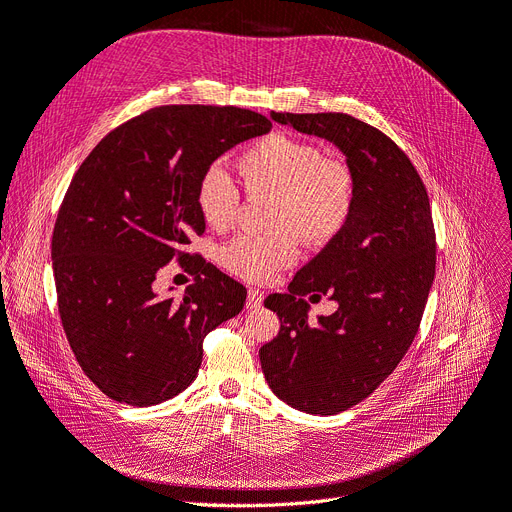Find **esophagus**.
<instances>
[{
  "label": "esophagus",
  "instance_id": "esophagus-1",
  "mask_svg": "<svg viewBox=\"0 0 512 512\" xmlns=\"http://www.w3.org/2000/svg\"><path fill=\"white\" fill-rule=\"evenodd\" d=\"M263 305V293L257 291V288H249V297H247V309H257Z\"/></svg>",
  "mask_w": 512,
  "mask_h": 512
}]
</instances>
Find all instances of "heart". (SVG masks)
<instances>
[{"mask_svg":"<svg viewBox=\"0 0 512 512\" xmlns=\"http://www.w3.org/2000/svg\"><path fill=\"white\" fill-rule=\"evenodd\" d=\"M234 167L251 198H274L272 232L238 236L221 251V261L236 276L268 282L295 263L301 238L324 247L347 228L355 203L353 175L318 144L270 133L242 150ZM194 203L209 228L226 230L238 217L240 194L224 169L209 167L196 184Z\"/></svg>","mask_w":512,"mask_h":512,"instance_id":"1","label":"heart"}]
</instances>
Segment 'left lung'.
Listing matches in <instances>:
<instances>
[{
    "label": "left lung",
    "mask_w": 512,
    "mask_h": 512,
    "mask_svg": "<svg viewBox=\"0 0 512 512\" xmlns=\"http://www.w3.org/2000/svg\"><path fill=\"white\" fill-rule=\"evenodd\" d=\"M343 154L355 184L343 234L297 272L265 307L278 337L259 349L270 389L307 414H339L368 397L410 349L435 278L429 196L414 165L383 131L343 113H272ZM330 294L335 315L306 320L305 294Z\"/></svg>",
    "instance_id": "8db88e82"
}]
</instances>
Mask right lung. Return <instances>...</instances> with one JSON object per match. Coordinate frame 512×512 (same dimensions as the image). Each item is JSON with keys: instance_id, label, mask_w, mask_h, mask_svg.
<instances>
[{"instance_id": "right-lung-1", "label": "right lung", "mask_w": 512, "mask_h": 512, "mask_svg": "<svg viewBox=\"0 0 512 512\" xmlns=\"http://www.w3.org/2000/svg\"><path fill=\"white\" fill-rule=\"evenodd\" d=\"M270 129L236 106L150 108L75 173L52 236L58 311L79 366L110 399L154 406L182 393L205 337L240 314L247 288L184 249L205 232L194 203L201 175ZM171 258L199 274L182 300L151 288Z\"/></svg>"}]
</instances>
